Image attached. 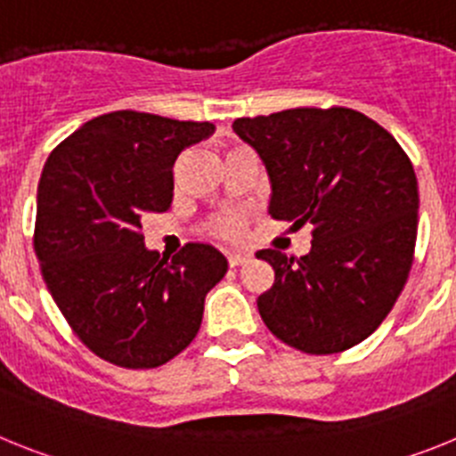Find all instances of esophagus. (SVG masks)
Returning <instances> with one entry per match:
<instances>
[{"label":"esophagus","instance_id":"obj_1","mask_svg":"<svg viewBox=\"0 0 456 456\" xmlns=\"http://www.w3.org/2000/svg\"><path fill=\"white\" fill-rule=\"evenodd\" d=\"M248 253H244V251H231L228 253V265H231V267H237V265H244L248 260Z\"/></svg>","mask_w":456,"mask_h":456}]
</instances>
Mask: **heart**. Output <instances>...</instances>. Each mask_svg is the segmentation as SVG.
Listing matches in <instances>:
<instances>
[{
    "label": "heart",
    "instance_id": "1",
    "mask_svg": "<svg viewBox=\"0 0 456 456\" xmlns=\"http://www.w3.org/2000/svg\"><path fill=\"white\" fill-rule=\"evenodd\" d=\"M209 228H212V232H215L216 237H221V240L235 241L244 235V231H247V221H244L241 215H237V212H231V215L216 216Z\"/></svg>",
    "mask_w": 456,
    "mask_h": 456
}]
</instances>
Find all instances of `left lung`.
<instances>
[{
	"instance_id": "8db88e82",
	"label": "left lung",
	"mask_w": 456,
	"mask_h": 456,
	"mask_svg": "<svg viewBox=\"0 0 456 456\" xmlns=\"http://www.w3.org/2000/svg\"><path fill=\"white\" fill-rule=\"evenodd\" d=\"M272 180L273 219L313 225L308 256L257 251L273 285L257 297L269 331L305 354H340L386 320L418 235V180L395 136L356 109L297 107L237 118Z\"/></svg>"
}]
</instances>
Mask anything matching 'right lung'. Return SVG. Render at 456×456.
Instances as JSON below:
<instances>
[{"mask_svg": "<svg viewBox=\"0 0 456 456\" xmlns=\"http://www.w3.org/2000/svg\"><path fill=\"white\" fill-rule=\"evenodd\" d=\"M215 125L143 111L88 120L47 157L34 251L72 333L107 363L151 370L196 338L205 294L228 263L209 244L168 260L143 247L141 219L168 212L173 164Z\"/></svg>", "mask_w": 456, "mask_h": 456, "instance_id": "right-lung-1", "label": "right lung"}]
</instances>
